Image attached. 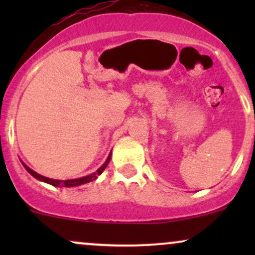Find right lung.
Instances as JSON below:
<instances>
[{"label":"right lung","instance_id":"obj_1","mask_svg":"<svg viewBox=\"0 0 255 255\" xmlns=\"http://www.w3.org/2000/svg\"><path fill=\"white\" fill-rule=\"evenodd\" d=\"M110 159H111V152L109 153V156H108L107 160H105L103 164H102L101 168L97 169V170H96L95 172L87 175V176L79 177V178H72V180H54V178H49V177L42 176V175H39L38 172L32 170L31 168H28V166L26 165L24 162H21V163H22V165H24V168L28 172H30L32 176H33L34 178H37V180L42 181V182L49 183V184H51V186H54V187H77V186H81V184L89 183V182H91V181H95L96 178H97L99 175H101L102 172L104 171V169L107 168L108 164H109Z\"/></svg>","mask_w":255,"mask_h":255}]
</instances>
